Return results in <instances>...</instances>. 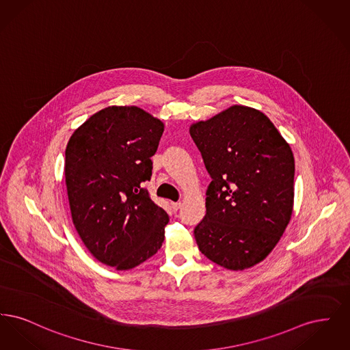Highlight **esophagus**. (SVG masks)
<instances>
[{
  "label": "esophagus",
  "instance_id": "34e87169",
  "mask_svg": "<svg viewBox=\"0 0 350 350\" xmlns=\"http://www.w3.org/2000/svg\"><path fill=\"white\" fill-rule=\"evenodd\" d=\"M170 206H172L173 211H177V210H180V208H181L183 203H181V202H172V203H170Z\"/></svg>",
  "mask_w": 350,
  "mask_h": 350
}]
</instances>
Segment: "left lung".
Segmentation results:
<instances>
[{
    "instance_id": "left-lung-1",
    "label": "left lung",
    "mask_w": 350,
    "mask_h": 350,
    "mask_svg": "<svg viewBox=\"0 0 350 350\" xmlns=\"http://www.w3.org/2000/svg\"><path fill=\"white\" fill-rule=\"evenodd\" d=\"M190 135L211 177L194 228L198 248L231 270L258 264L291 217L293 150L265 114L237 105L193 124Z\"/></svg>"
}]
</instances>
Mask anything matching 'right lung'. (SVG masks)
Wrapping results in <instances>:
<instances>
[{
    "instance_id": "1",
    "label": "right lung",
    "mask_w": 350,
    "mask_h": 350,
    "mask_svg": "<svg viewBox=\"0 0 350 350\" xmlns=\"http://www.w3.org/2000/svg\"><path fill=\"white\" fill-rule=\"evenodd\" d=\"M164 124L136 106H110L68 142L66 183L73 224L90 253L127 270L161 248L169 221L150 200L152 160Z\"/></svg>"
}]
</instances>
